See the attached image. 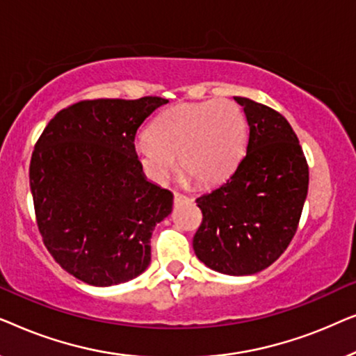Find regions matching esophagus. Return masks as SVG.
<instances>
[{
  "mask_svg": "<svg viewBox=\"0 0 356 356\" xmlns=\"http://www.w3.org/2000/svg\"><path fill=\"white\" fill-rule=\"evenodd\" d=\"M189 201L188 196H184V194L178 193V191H173V202L175 204H179V202H186Z\"/></svg>",
  "mask_w": 356,
  "mask_h": 356,
  "instance_id": "34e87169",
  "label": "esophagus"
}]
</instances>
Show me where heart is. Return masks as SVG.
<instances>
[{
  "mask_svg": "<svg viewBox=\"0 0 356 356\" xmlns=\"http://www.w3.org/2000/svg\"><path fill=\"white\" fill-rule=\"evenodd\" d=\"M246 120L232 100L178 104L163 110L136 140L134 154L150 179L163 183L177 167L199 184L225 179L240 162Z\"/></svg>",
  "mask_w": 356,
  "mask_h": 356,
  "instance_id": "heart-1",
  "label": "heart"
}]
</instances>
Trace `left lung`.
<instances>
[{
  "label": "left lung",
  "mask_w": 356,
  "mask_h": 356,
  "mask_svg": "<svg viewBox=\"0 0 356 356\" xmlns=\"http://www.w3.org/2000/svg\"><path fill=\"white\" fill-rule=\"evenodd\" d=\"M246 115V154L228 179L196 199L202 223L193 238L199 261L228 275L275 262L298 228L309 170L289 121L270 106L235 97Z\"/></svg>",
  "instance_id": "8db88e82"
}]
</instances>
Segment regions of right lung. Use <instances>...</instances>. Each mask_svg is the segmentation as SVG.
<instances>
[{
	"mask_svg": "<svg viewBox=\"0 0 356 356\" xmlns=\"http://www.w3.org/2000/svg\"><path fill=\"white\" fill-rule=\"evenodd\" d=\"M167 102H77L37 140L29 178L38 232L53 259L86 284H123L147 269L150 236L173 194L144 178L134 139Z\"/></svg>",
	"mask_w": 356,
	"mask_h": 356,
	"instance_id": "add662e5",
	"label": "right lung"
}]
</instances>
